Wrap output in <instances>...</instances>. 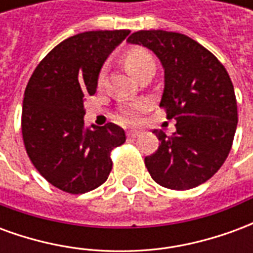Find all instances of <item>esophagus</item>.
<instances>
[{"instance_id":"34e87169","label":"esophagus","mask_w":253,"mask_h":253,"mask_svg":"<svg viewBox=\"0 0 253 253\" xmlns=\"http://www.w3.org/2000/svg\"><path fill=\"white\" fill-rule=\"evenodd\" d=\"M138 135H141V131H139V130H128V131H127V137L135 138L138 137Z\"/></svg>"}]
</instances>
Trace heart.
Wrapping results in <instances>:
<instances>
[{"mask_svg": "<svg viewBox=\"0 0 253 253\" xmlns=\"http://www.w3.org/2000/svg\"><path fill=\"white\" fill-rule=\"evenodd\" d=\"M150 62H154L152 54L148 50L141 48V47H135V48L128 50L126 52V55H125V65H126L127 70L131 73L132 76H135V77H137L139 70L145 65H148ZM103 76H104V70L100 74V78H103ZM146 108H148V103H145V101L126 103V104H123L121 107V115L128 123H135V122L139 121L141 114Z\"/></svg>", "mask_w": 253, "mask_h": 253, "instance_id": "heart-1", "label": "heart"}]
</instances>
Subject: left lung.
Returning <instances> with one entry per match:
<instances>
[{
	"label": "left lung",
	"instance_id": "1",
	"mask_svg": "<svg viewBox=\"0 0 253 253\" xmlns=\"http://www.w3.org/2000/svg\"><path fill=\"white\" fill-rule=\"evenodd\" d=\"M127 42L160 58L165 72L160 107L176 121L172 137L153 131L161 143L145 157L149 173L170 190L199 186L222 167L233 145L239 115L232 80L214 54L183 34L138 31Z\"/></svg>",
	"mask_w": 253,
	"mask_h": 253
}]
</instances>
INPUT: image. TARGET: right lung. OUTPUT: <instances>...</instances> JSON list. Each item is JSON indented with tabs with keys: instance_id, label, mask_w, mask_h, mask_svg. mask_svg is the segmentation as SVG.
I'll return each mask as SVG.
<instances>
[{
	"instance_id": "obj_1",
	"label": "right lung",
	"mask_w": 253,
	"mask_h": 253,
	"mask_svg": "<svg viewBox=\"0 0 253 253\" xmlns=\"http://www.w3.org/2000/svg\"><path fill=\"white\" fill-rule=\"evenodd\" d=\"M128 30L89 31L52 48L27 84L21 112L25 150L50 184L69 194L101 186L112 169L111 152L126 141L115 123L86 127L84 97L97 88L103 63Z\"/></svg>"
}]
</instances>
